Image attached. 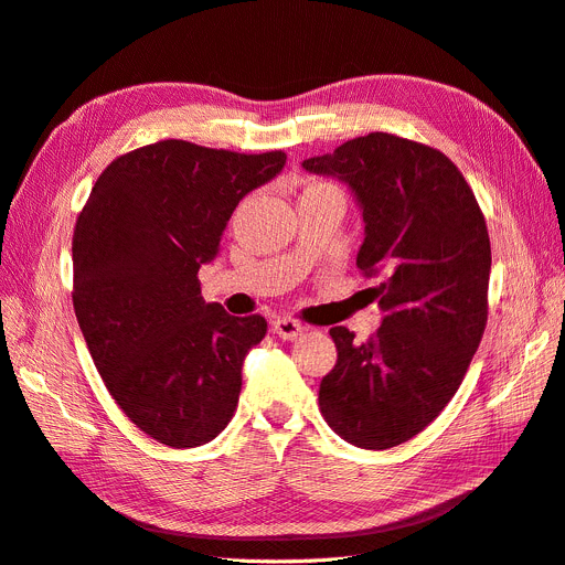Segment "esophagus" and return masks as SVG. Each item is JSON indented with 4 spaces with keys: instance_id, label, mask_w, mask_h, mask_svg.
Listing matches in <instances>:
<instances>
[{
    "instance_id": "1",
    "label": "esophagus",
    "mask_w": 565,
    "mask_h": 565,
    "mask_svg": "<svg viewBox=\"0 0 565 565\" xmlns=\"http://www.w3.org/2000/svg\"><path fill=\"white\" fill-rule=\"evenodd\" d=\"M271 330H275L281 340H296V338L302 335L305 326L298 323L296 319H290V317H279V319L271 321Z\"/></svg>"
}]
</instances>
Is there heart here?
I'll use <instances>...</instances> for the list:
<instances>
[{"instance_id": "1", "label": "heart", "mask_w": 565, "mask_h": 565, "mask_svg": "<svg viewBox=\"0 0 565 565\" xmlns=\"http://www.w3.org/2000/svg\"><path fill=\"white\" fill-rule=\"evenodd\" d=\"M315 188H332V185H328V183H321V181H319V183H311V185L307 188V191H315ZM335 191H338V188H335Z\"/></svg>"}]
</instances>
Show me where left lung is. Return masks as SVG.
I'll use <instances>...</instances> for the list:
<instances>
[{"label":"left lung","instance_id":"left-lung-1","mask_svg":"<svg viewBox=\"0 0 565 565\" xmlns=\"http://www.w3.org/2000/svg\"><path fill=\"white\" fill-rule=\"evenodd\" d=\"M344 181L363 209L356 265L384 319L367 342L330 328L338 363L319 388L323 419L361 449L398 447L437 419L487 328L491 242L472 188L437 149L388 132L302 162Z\"/></svg>","mask_w":565,"mask_h":565}]
</instances>
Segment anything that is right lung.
<instances>
[{"label": "right lung", "mask_w": 565, "mask_h": 565, "mask_svg": "<svg viewBox=\"0 0 565 565\" xmlns=\"http://www.w3.org/2000/svg\"><path fill=\"white\" fill-rule=\"evenodd\" d=\"M284 164V151L156 141L118 156L76 218L83 340L116 405L160 445L200 447L237 409L244 359L267 321L204 302L198 271L216 258L239 200Z\"/></svg>", "instance_id": "right-lung-1"}]
</instances>
